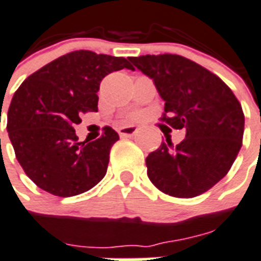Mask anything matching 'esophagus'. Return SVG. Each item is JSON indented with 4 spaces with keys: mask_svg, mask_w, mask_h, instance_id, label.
<instances>
[{
    "mask_svg": "<svg viewBox=\"0 0 261 261\" xmlns=\"http://www.w3.org/2000/svg\"><path fill=\"white\" fill-rule=\"evenodd\" d=\"M138 133V127L137 125H125V127H121L119 128V136L121 138H130V137H134Z\"/></svg>",
    "mask_w": 261,
    "mask_h": 261,
    "instance_id": "1",
    "label": "esophagus"
}]
</instances>
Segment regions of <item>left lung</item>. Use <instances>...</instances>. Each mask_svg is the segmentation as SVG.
<instances>
[{
  "instance_id": "left-lung-1",
  "label": "left lung",
  "mask_w": 261,
  "mask_h": 261,
  "mask_svg": "<svg viewBox=\"0 0 261 261\" xmlns=\"http://www.w3.org/2000/svg\"><path fill=\"white\" fill-rule=\"evenodd\" d=\"M133 65L155 83L165 101L162 120L185 130L178 145L170 140L146 158L148 177L175 198H195L227 174L244 138L242 106L225 83L179 55H142Z\"/></svg>"
}]
</instances>
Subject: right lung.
I'll use <instances>...</instances> for the list:
<instances>
[{
  "label": "right lung",
  "instance_id": "add662e5",
  "mask_svg": "<svg viewBox=\"0 0 261 261\" xmlns=\"http://www.w3.org/2000/svg\"><path fill=\"white\" fill-rule=\"evenodd\" d=\"M134 69L128 59L73 51L49 62L22 83L8 109V136L17 162L41 190L67 198L95 187L106 174L119 134L103 128L101 138L79 142L73 125L98 111L102 79Z\"/></svg>",
  "mask_w": 261,
  "mask_h": 261
}]
</instances>
